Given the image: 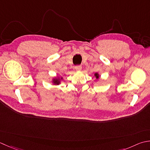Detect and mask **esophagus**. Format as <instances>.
I'll return each mask as SVG.
<instances>
[{
	"instance_id": "obj_1",
	"label": "esophagus",
	"mask_w": 150,
	"mask_h": 150,
	"mask_svg": "<svg viewBox=\"0 0 150 150\" xmlns=\"http://www.w3.org/2000/svg\"><path fill=\"white\" fill-rule=\"evenodd\" d=\"M75 69L76 71H80L82 69V66H77L75 67Z\"/></svg>"
}]
</instances>
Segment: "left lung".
Listing matches in <instances>:
<instances>
[{
	"label": "left lung",
	"mask_w": 150,
	"mask_h": 150,
	"mask_svg": "<svg viewBox=\"0 0 150 150\" xmlns=\"http://www.w3.org/2000/svg\"><path fill=\"white\" fill-rule=\"evenodd\" d=\"M94 76L96 77V78L97 80H98L99 78V73H94Z\"/></svg>",
	"instance_id": "left-lung-1"
}]
</instances>
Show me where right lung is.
<instances>
[{"label": "right lung", "instance_id": "1", "mask_svg": "<svg viewBox=\"0 0 150 150\" xmlns=\"http://www.w3.org/2000/svg\"><path fill=\"white\" fill-rule=\"evenodd\" d=\"M63 80V77L62 76H56V77L52 79V83L54 85H59L60 84L62 81Z\"/></svg>", "mask_w": 150, "mask_h": 150}]
</instances>
